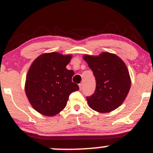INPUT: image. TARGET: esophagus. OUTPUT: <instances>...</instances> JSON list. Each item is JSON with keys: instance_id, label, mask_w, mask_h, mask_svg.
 <instances>
[{"instance_id": "obj_1", "label": "esophagus", "mask_w": 153, "mask_h": 153, "mask_svg": "<svg viewBox=\"0 0 153 153\" xmlns=\"http://www.w3.org/2000/svg\"><path fill=\"white\" fill-rule=\"evenodd\" d=\"M79 88L80 89H82V88H83V83H79Z\"/></svg>"}]
</instances>
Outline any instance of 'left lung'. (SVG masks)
<instances>
[{
	"mask_svg": "<svg viewBox=\"0 0 153 153\" xmlns=\"http://www.w3.org/2000/svg\"><path fill=\"white\" fill-rule=\"evenodd\" d=\"M96 81L94 94L86 97L89 107L100 113L112 111L123 104L131 88V78L124 62L114 54L85 55Z\"/></svg>",
	"mask_w": 153,
	"mask_h": 153,
	"instance_id": "obj_1",
	"label": "left lung"
}]
</instances>
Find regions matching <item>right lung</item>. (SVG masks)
I'll list each match as a JSON object with an SVG mask.
<instances>
[{
    "instance_id": "obj_1",
    "label": "right lung",
    "mask_w": 153,
    "mask_h": 153,
    "mask_svg": "<svg viewBox=\"0 0 153 153\" xmlns=\"http://www.w3.org/2000/svg\"><path fill=\"white\" fill-rule=\"evenodd\" d=\"M72 56L56 52L39 56L26 76L25 94L33 108L45 116H55L67 105L69 96L79 86L72 81V70L66 68Z\"/></svg>"
}]
</instances>
